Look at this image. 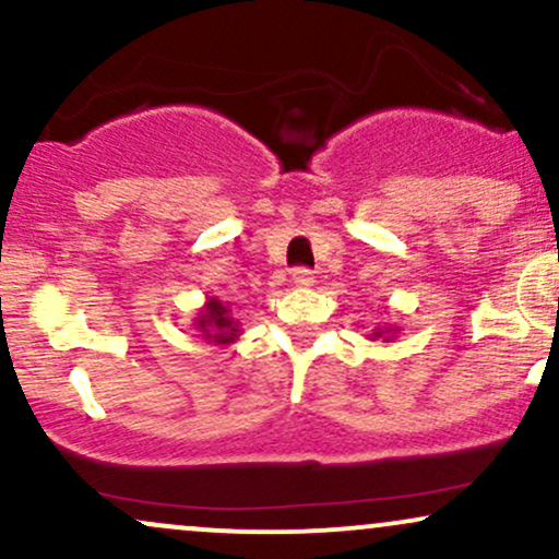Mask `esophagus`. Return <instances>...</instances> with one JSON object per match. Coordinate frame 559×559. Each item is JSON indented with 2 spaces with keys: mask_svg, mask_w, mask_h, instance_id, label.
I'll return each mask as SVG.
<instances>
[{
  "mask_svg": "<svg viewBox=\"0 0 559 559\" xmlns=\"http://www.w3.org/2000/svg\"><path fill=\"white\" fill-rule=\"evenodd\" d=\"M292 281L297 286H312V284H316V273H312L310 267H294Z\"/></svg>",
  "mask_w": 559,
  "mask_h": 559,
  "instance_id": "obj_1",
  "label": "esophagus"
}]
</instances>
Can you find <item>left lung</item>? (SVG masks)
Listing matches in <instances>:
<instances>
[{"label": "left lung", "instance_id": "1", "mask_svg": "<svg viewBox=\"0 0 559 559\" xmlns=\"http://www.w3.org/2000/svg\"><path fill=\"white\" fill-rule=\"evenodd\" d=\"M376 336H381V331H378V333H376Z\"/></svg>", "mask_w": 559, "mask_h": 559}]
</instances>
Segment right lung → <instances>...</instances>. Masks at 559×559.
I'll return each mask as SVG.
<instances>
[{
    "mask_svg": "<svg viewBox=\"0 0 559 559\" xmlns=\"http://www.w3.org/2000/svg\"><path fill=\"white\" fill-rule=\"evenodd\" d=\"M226 312L228 310L221 305V301L210 299L207 310L197 318V325H199V331H202V336L213 338V342H217V344L230 342V338H234L239 331H236V323L226 316Z\"/></svg>",
    "mask_w": 559,
    "mask_h": 559,
    "instance_id": "add662e5",
    "label": "right lung"
}]
</instances>
